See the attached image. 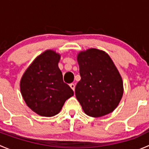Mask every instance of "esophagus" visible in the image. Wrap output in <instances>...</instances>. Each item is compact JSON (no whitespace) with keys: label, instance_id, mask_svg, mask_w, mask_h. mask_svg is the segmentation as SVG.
I'll list each match as a JSON object with an SVG mask.
<instances>
[{"label":"esophagus","instance_id":"esophagus-1","mask_svg":"<svg viewBox=\"0 0 149 149\" xmlns=\"http://www.w3.org/2000/svg\"><path fill=\"white\" fill-rule=\"evenodd\" d=\"M75 86H75L74 84H70V87L72 88V89H73V91H75Z\"/></svg>","mask_w":149,"mask_h":149}]
</instances>
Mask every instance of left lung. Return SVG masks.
Segmentation results:
<instances>
[{
	"label": "left lung",
	"mask_w": 149,
	"mask_h": 149,
	"mask_svg": "<svg viewBox=\"0 0 149 149\" xmlns=\"http://www.w3.org/2000/svg\"><path fill=\"white\" fill-rule=\"evenodd\" d=\"M81 80L75 94L84 112L94 118L104 116L118 107L123 94L122 78L110 57L100 49L78 55Z\"/></svg>",
	"instance_id": "left-lung-1"
}]
</instances>
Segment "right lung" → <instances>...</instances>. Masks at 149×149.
<instances>
[{
	"instance_id": "1",
	"label": "right lung",
	"mask_w": 149,
	"mask_h": 149,
	"mask_svg": "<svg viewBox=\"0 0 149 149\" xmlns=\"http://www.w3.org/2000/svg\"><path fill=\"white\" fill-rule=\"evenodd\" d=\"M59 54L47 50L28 68L20 82L21 92L29 107L41 116L59 113L73 91L63 80Z\"/></svg>"
}]
</instances>
